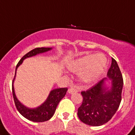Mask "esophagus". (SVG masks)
Instances as JSON below:
<instances>
[{
    "label": "esophagus",
    "mask_w": 135,
    "mask_h": 135,
    "mask_svg": "<svg viewBox=\"0 0 135 135\" xmlns=\"http://www.w3.org/2000/svg\"><path fill=\"white\" fill-rule=\"evenodd\" d=\"M76 92H77V90H76V88H70L68 90V92H69V94H72V93Z\"/></svg>",
    "instance_id": "obj_1"
}]
</instances>
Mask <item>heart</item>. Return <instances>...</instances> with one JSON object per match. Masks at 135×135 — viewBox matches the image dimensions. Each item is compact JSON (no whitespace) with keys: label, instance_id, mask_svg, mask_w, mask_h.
Here are the masks:
<instances>
[{"label":"heart","instance_id":"1","mask_svg":"<svg viewBox=\"0 0 135 135\" xmlns=\"http://www.w3.org/2000/svg\"><path fill=\"white\" fill-rule=\"evenodd\" d=\"M107 64L103 54L88 55L71 61L67 66L70 71L78 74V79L85 84L94 82L101 76Z\"/></svg>","mask_w":135,"mask_h":135}]
</instances>
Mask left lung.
<instances>
[{
    "instance_id": "8db88e82",
    "label": "left lung",
    "mask_w": 135,
    "mask_h": 135,
    "mask_svg": "<svg viewBox=\"0 0 135 135\" xmlns=\"http://www.w3.org/2000/svg\"><path fill=\"white\" fill-rule=\"evenodd\" d=\"M108 80L110 85L106 84ZM123 80L121 72L115 59L104 78L95 85L81 92L83 100L78 109L79 119L91 126H100L111 119L121 102Z\"/></svg>"
}]
</instances>
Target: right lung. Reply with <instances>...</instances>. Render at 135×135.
I'll use <instances>...</instances> for the list:
<instances>
[{
  "mask_svg": "<svg viewBox=\"0 0 135 135\" xmlns=\"http://www.w3.org/2000/svg\"><path fill=\"white\" fill-rule=\"evenodd\" d=\"M52 49V47H37V48L33 49L24 55V57L20 59V61H19V63L16 66L15 76L13 83H12V94H13L14 101H15L17 109L20 112V114L31 121L44 122L50 119L54 115L59 102L62 99L63 97H64L65 94H66L67 88H57L51 90L46 100L42 104L36 108H28L20 102L15 94L13 83L15 79L17 70L25 59L48 52Z\"/></svg>",
  "mask_w": 135,
  "mask_h": 135,
  "instance_id": "obj_1",
  "label": "right lung"
}]
</instances>
